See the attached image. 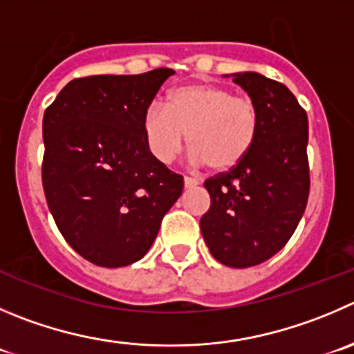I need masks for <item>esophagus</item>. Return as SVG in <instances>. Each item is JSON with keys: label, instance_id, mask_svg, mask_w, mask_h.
<instances>
[{"label": "esophagus", "instance_id": "1", "mask_svg": "<svg viewBox=\"0 0 354 354\" xmlns=\"http://www.w3.org/2000/svg\"><path fill=\"white\" fill-rule=\"evenodd\" d=\"M184 186H186V187H196L198 180L193 179V177H184Z\"/></svg>", "mask_w": 354, "mask_h": 354}]
</instances>
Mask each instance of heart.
<instances>
[{
    "label": "heart",
    "instance_id": "b5f03b06",
    "mask_svg": "<svg viewBox=\"0 0 354 354\" xmlns=\"http://www.w3.org/2000/svg\"><path fill=\"white\" fill-rule=\"evenodd\" d=\"M261 129L255 100L231 88L193 83L171 90L167 104L146 111L144 137L153 156L171 163L183 153L186 136L194 161L215 174L234 170L250 154Z\"/></svg>",
    "mask_w": 354,
    "mask_h": 354
}]
</instances>
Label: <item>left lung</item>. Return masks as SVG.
I'll use <instances>...</instances> for the list:
<instances>
[{
	"mask_svg": "<svg viewBox=\"0 0 354 354\" xmlns=\"http://www.w3.org/2000/svg\"><path fill=\"white\" fill-rule=\"evenodd\" d=\"M233 82L257 104L261 129L240 167L205 180L210 208L200 227L218 262L250 268L285 247L308 205V114L283 83L259 73Z\"/></svg>",
	"mask_w": 354,
	"mask_h": 354,
	"instance_id": "left-lung-1",
	"label": "left lung"
}]
</instances>
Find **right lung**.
Instances as JSON below:
<instances>
[{
    "mask_svg": "<svg viewBox=\"0 0 354 354\" xmlns=\"http://www.w3.org/2000/svg\"><path fill=\"white\" fill-rule=\"evenodd\" d=\"M174 69L67 83L43 116L41 180L67 243L102 268L146 255L183 194V175L153 156L144 114Z\"/></svg>",
    "mask_w": 354,
    "mask_h": 354,
    "instance_id": "right-lung-1",
    "label": "right lung"
}]
</instances>
